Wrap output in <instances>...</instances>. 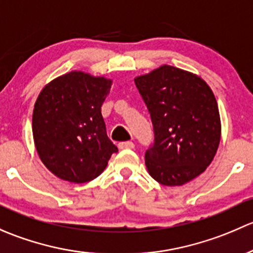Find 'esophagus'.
<instances>
[{"label":"esophagus","mask_w":253,"mask_h":253,"mask_svg":"<svg viewBox=\"0 0 253 253\" xmlns=\"http://www.w3.org/2000/svg\"><path fill=\"white\" fill-rule=\"evenodd\" d=\"M134 142L131 141H123V142H119L118 147L121 150H129V148H134Z\"/></svg>","instance_id":"obj_1"}]
</instances>
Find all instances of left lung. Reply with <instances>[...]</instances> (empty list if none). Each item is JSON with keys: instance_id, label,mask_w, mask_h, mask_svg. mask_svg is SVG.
Masks as SVG:
<instances>
[{"instance_id": "8db88e82", "label": "left lung", "mask_w": 253, "mask_h": 253, "mask_svg": "<svg viewBox=\"0 0 253 253\" xmlns=\"http://www.w3.org/2000/svg\"><path fill=\"white\" fill-rule=\"evenodd\" d=\"M151 116L153 142L145 152L150 175L167 186L205 171L220 141L217 101L197 75L163 66L135 79Z\"/></svg>"}]
</instances>
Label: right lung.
I'll return each instance as SVG.
<instances>
[{"label":"right lung","instance_id":"add662e5","mask_svg":"<svg viewBox=\"0 0 253 253\" xmlns=\"http://www.w3.org/2000/svg\"><path fill=\"white\" fill-rule=\"evenodd\" d=\"M111 84L105 78L72 72L39 95L33 113L34 141L43 165L58 178L87 183L118 152L101 113Z\"/></svg>","mask_w":253,"mask_h":253}]
</instances>
